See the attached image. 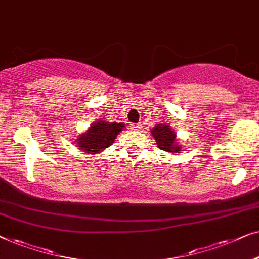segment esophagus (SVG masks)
<instances>
[{
    "label": "esophagus",
    "instance_id": "1",
    "mask_svg": "<svg viewBox=\"0 0 259 259\" xmlns=\"http://www.w3.org/2000/svg\"><path fill=\"white\" fill-rule=\"evenodd\" d=\"M130 128H131V130L137 131V130L141 129V125L140 124H135V123H133V124H130Z\"/></svg>",
    "mask_w": 259,
    "mask_h": 259
}]
</instances>
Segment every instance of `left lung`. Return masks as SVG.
I'll return each mask as SVG.
<instances>
[{"label":"left lung","instance_id":"8db88e82","mask_svg":"<svg viewBox=\"0 0 259 259\" xmlns=\"http://www.w3.org/2000/svg\"><path fill=\"white\" fill-rule=\"evenodd\" d=\"M152 136L155 137L156 142H157V147L161 150L170 151V152H180L181 148L175 143V138H176V134L170 129V126L157 124L151 131Z\"/></svg>","mask_w":259,"mask_h":259}]
</instances>
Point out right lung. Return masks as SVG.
Wrapping results in <instances>:
<instances>
[{
	"mask_svg": "<svg viewBox=\"0 0 259 259\" xmlns=\"http://www.w3.org/2000/svg\"><path fill=\"white\" fill-rule=\"evenodd\" d=\"M123 125L124 124L122 123L98 121L97 123H94L89 130L81 135L77 144L82 150L89 152V154H93V152L96 154L114 143L116 136L121 133Z\"/></svg>",
	"mask_w": 259,
	"mask_h": 259,
	"instance_id": "right-lung-1",
	"label": "right lung"
}]
</instances>
